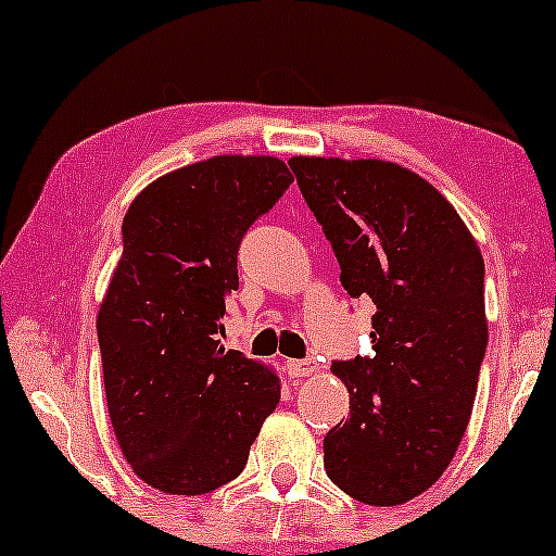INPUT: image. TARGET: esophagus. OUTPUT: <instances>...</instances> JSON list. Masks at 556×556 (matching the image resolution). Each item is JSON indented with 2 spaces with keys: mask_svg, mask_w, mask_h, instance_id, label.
Listing matches in <instances>:
<instances>
[{
  "mask_svg": "<svg viewBox=\"0 0 556 556\" xmlns=\"http://www.w3.org/2000/svg\"><path fill=\"white\" fill-rule=\"evenodd\" d=\"M286 369L291 377H308L311 371L316 369V364H314V359H293L286 364Z\"/></svg>",
  "mask_w": 556,
  "mask_h": 556,
  "instance_id": "obj_1",
  "label": "esophagus"
}]
</instances>
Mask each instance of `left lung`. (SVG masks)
I'll return each mask as SVG.
<instances>
[{
	"instance_id": "obj_1",
	"label": "left lung",
	"mask_w": 556,
	"mask_h": 556,
	"mask_svg": "<svg viewBox=\"0 0 556 556\" xmlns=\"http://www.w3.org/2000/svg\"><path fill=\"white\" fill-rule=\"evenodd\" d=\"M288 166L344 291L377 306L375 354L331 364L352 402L326 432L324 468L362 504H405L443 476L468 428L489 344L483 257L453 204L397 164L293 156Z\"/></svg>"
}]
</instances>
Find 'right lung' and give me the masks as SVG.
Wrapping results in <instances>:
<instances>
[{
  "label": "right lung",
  "instance_id": "right-lung-1",
  "mask_svg": "<svg viewBox=\"0 0 556 556\" xmlns=\"http://www.w3.org/2000/svg\"><path fill=\"white\" fill-rule=\"evenodd\" d=\"M291 181L273 156H215L151 181L126 212L98 344L121 451L159 491L200 496L238 478L278 405L276 375L219 333L240 242Z\"/></svg>",
  "mask_w": 556,
  "mask_h": 556
}]
</instances>
